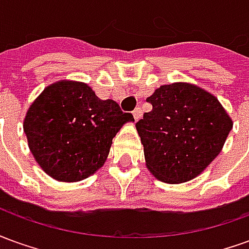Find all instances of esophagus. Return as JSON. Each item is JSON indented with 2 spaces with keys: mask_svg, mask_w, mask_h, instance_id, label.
<instances>
[{
  "mask_svg": "<svg viewBox=\"0 0 249 249\" xmlns=\"http://www.w3.org/2000/svg\"><path fill=\"white\" fill-rule=\"evenodd\" d=\"M141 116H142V112H141V109L136 108L135 110H133V119H135V121H139V120L141 119Z\"/></svg>",
  "mask_w": 249,
  "mask_h": 249,
  "instance_id": "34e87169",
  "label": "esophagus"
}]
</instances>
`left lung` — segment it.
<instances>
[{
	"instance_id": "left-lung-1",
	"label": "left lung",
	"mask_w": 249,
	"mask_h": 249,
	"mask_svg": "<svg viewBox=\"0 0 249 249\" xmlns=\"http://www.w3.org/2000/svg\"><path fill=\"white\" fill-rule=\"evenodd\" d=\"M152 110L136 124L148 171L162 183L197 178L224 146L233 121L216 96L196 84L173 82L146 98Z\"/></svg>"
}]
</instances>
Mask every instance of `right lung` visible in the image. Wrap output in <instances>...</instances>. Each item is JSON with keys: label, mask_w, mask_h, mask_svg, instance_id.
Listing matches in <instances>:
<instances>
[{"label": "right lung", "mask_w": 249, "mask_h": 249, "mask_svg": "<svg viewBox=\"0 0 249 249\" xmlns=\"http://www.w3.org/2000/svg\"><path fill=\"white\" fill-rule=\"evenodd\" d=\"M133 121L116 101L100 100L85 82L60 80L32 103L24 132L36 162L48 176L76 183L103 167L114 136Z\"/></svg>", "instance_id": "right-lung-1"}]
</instances>
